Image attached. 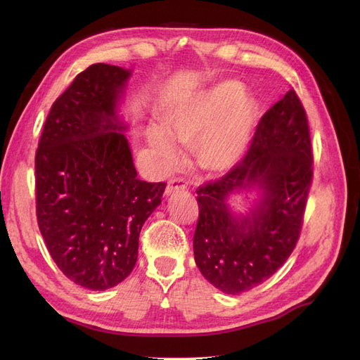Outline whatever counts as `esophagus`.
I'll return each mask as SVG.
<instances>
[{
	"mask_svg": "<svg viewBox=\"0 0 360 360\" xmlns=\"http://www.w3.org/2000/svg\"><path fill=\"white\" fill-rule=\"evenodd\" d=\"M186 188H187V184H186L184 179L173 178V179L168 181L167 188H165V195L168 196V195H172L174 192H181V190H186Z\"/></svg>",
	"mask_w": 360,
	"mask_h": 360,
	"instance_id": "obj_1",
	"label": "esophagus"
}]
</instances>
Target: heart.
Segmentation results:
<instances>
[{
    "label": "heart",
    "instance_id": "1",
    "mask_svg": "<svg viewBox=\"0 0 360 360\" xmlns=\"http://www.w3.org/2000/svg\"><path fill=\"white\" fill-rule=\"evenodd\" d=\"M257 119V103L240 82L227 80L176 105L162 116L164 129H148L150 147L160 164L172 167L179 158L173 141L192 145L198 170L223 178L246 155Z\"/></svg>",
    "mask_w": 360,
    "mask_h": 360
}]
</instances>
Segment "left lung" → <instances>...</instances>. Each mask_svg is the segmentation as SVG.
<instances>
[{
	"label": "left lung",
	"mask_w": 360,
	"mask_h": 360,
	"mask_svg": "<svg viewBox=\"0 0 360 360\" xmlns=\"http://www.w3.org/2000/svg\"><path fill=\"white\" fill-rule=\"evenodd\" d=\"M311 182L308 117L290 89L264 112L238 167L196 190L193 252L205 280L236 295L271 278L300 236ZM254 186L262 193L259 204L246 217H235L226 200Z\"/></svg>",
	"instance_id": "left-lung-1"
}]
</instances>
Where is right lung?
Listing matches in <instances>:
<instances>
[{
	"instance_id": "right-lung-1",
	"label": "right lung",
	"mask_w": 360,
	"mask_h": 360,
	"mask_svg": "<svg viewBox=\"0 0 360 360\" xmlns=\"http://www.w3.org/2000/svg\"><path fill=\"white\" fill-rule=\"evenodd\" d=\"M128 70L96 63L52 103L35 153L37 221L53 262L77 285L105 290L137 259L141 229L165 182L137 178L117 116Z\"/></svg>"
}]
</instances>
